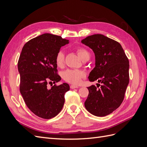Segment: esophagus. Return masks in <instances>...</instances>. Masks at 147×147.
<instances>
[{"label": "esophagus", "instance_id": "esophagus-1", "mask_svg": "<svg viewBox=\"0 0 147 147\" xmlns=\"http://www.w3.org/2000/svg\"><path fill=\"white\" fill-rule=\"evenodd\" d=\"M70 87L71 89H75V88H78V86H77L76 85H73V84H71Z\"/></svg>", "mask_w": 147, "mask_h": 147}]
</instances>
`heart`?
I'll list each match as a JSON object with an SVG mask.
<instances>
[{"label":"heart","instance_id":"1","mask_svg":"<svg viewBox=\"0 0 147 147\" xmlns=\"http://www.w3.org/2000/svg\"><path fill=\"white\" fill-rule=\"evenodd\" d=\"M80 58L83 60L87 56H90L89 53L86 49L79 48L77 50ZM56 64L57 67H62L64 64V54L63 51H59L56 56ZM85 77V73L82 70L69 69L63 73V78L65 81L72 84H77L81 82L82 79Z\"/></svg>","mask_w":147,"mask_h":147}]
</instances>
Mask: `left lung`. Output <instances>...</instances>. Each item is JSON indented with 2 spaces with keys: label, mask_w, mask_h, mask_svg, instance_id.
<instances>
[{
  "label": "left lung",
  "mask_w": 147,
  "mask_h": 147,
  "mask_svg": "<svg viewBox=\"0 0 147 147\" xmlns=\"http://www.w3.org/2000/svg\"><path fill=\"white\" fill-rule=\"evenodd\" d=\"M95 55V67L88 79L100 85L88 87L89 94L84 107L96 117H105L121 104L129 80V60L120 44L102 34L88 36L81 42Z\"/></svg>",
  "instance_id": "left-lung-1"
}]
</instances>
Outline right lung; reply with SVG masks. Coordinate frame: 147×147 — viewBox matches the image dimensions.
Returning a JSON list of instances; mask_svg holds the SVG:
<instances>
[{
	"mask_svg": "<svg viewBox=\"0 0 147 147\" xmlns=\"http://www.w3.org/2000/svg\"><path fill=\"white\" fill-rule=\"evenodd\" d=\"M68 43L69 40L46 33L30 40L22 49L18 63L20 92L28 107L40 118L56 117L64 106L69 84L63 83L51 88L48 84L61 80L56 74V56Z\"/></svg>",
	"mask_w": 147,
	"mask_h": 147,
	"instance_id": "add662e5",
	"label": "right lung"
}]
</instances>
